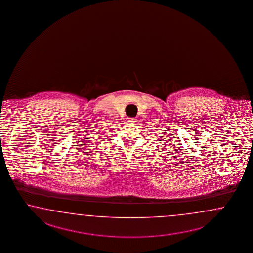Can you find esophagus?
Returning a JSON list of instances; mask_svg holds the SVG:
<instances>
[{
  "label": "esophagus",
  "mask_w": 253,
  "mask_h": 253,
  "mask_svg": "<svg viewBox=\"0 0 253 253\" xmlns=\"http://www.w3.org/2000/svg\"><path fill=\"white\" fill-rule=\"evenodd\" d=\"M128 121H129V123H130V124H134V123L137 122V120H136L135 118H129Z\"/></svg>",
  "instance_id": "esophagus-1"
}]
</instances>
